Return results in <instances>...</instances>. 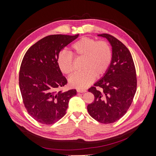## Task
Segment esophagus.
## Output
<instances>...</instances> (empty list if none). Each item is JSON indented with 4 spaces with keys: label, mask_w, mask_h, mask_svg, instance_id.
Segmentation results:
<instances>
[{
    "label": "esophagus",
    "mask_w": 156,
    "mask_h": 156,
    "mask_svg": "<svg viewBox=\"0 0 156 156\" xmlns=\"http://www.w3.org/2000/svg\"><path fill=\"white\" fill-rule=\"evenodd\" d=\"M76 91L78 93H83V92H87V90L83 89V88H78L76 90Z\"/></svg>",
    "instance_id": "34e87169"
}]
</instances>
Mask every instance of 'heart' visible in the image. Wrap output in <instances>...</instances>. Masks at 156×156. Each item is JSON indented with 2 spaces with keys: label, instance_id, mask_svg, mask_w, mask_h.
Instances as JSON below:
<instances>
[{
  "label": "heart",
  "instance_id": "b5f03b06",
  "mask_svg": "<svg viewBox=\"0 0 156 156\" xmlns=\"http://www.w3.org/2000/svg\"><path fill=\"white\" fill-rule=\"evenodd\" d=\"M71 53L75 57H84L82 71L78 72L69 78V85L75 88H83L91 84L95 79L102 76L109 69L112 59L110 45L105 41L84 37L72 44ZM69 53L61 52L57 58V66L66 75L73 72V56Z\"/></svg>",
  "mask_w": 156,
  "mask_h": 156
}]
</instances>
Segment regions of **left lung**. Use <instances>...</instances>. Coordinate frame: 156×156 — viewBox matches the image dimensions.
Returning a JSON list of instances; mask_svg holds the SVG:
<instances>
[{
	"label": "left lung",
	"instance_id": "obj_1",
	"mask_svg": "<svg viewBox=\"0 0 156 156\" xmlns=\"http://www.w3.org/2000/svg\"><path fill=\"white\" fill-rule=\"evenodd\" d=\"M98 36L109 42L112 59L104 76L88 89L95 98L87 110L96 121L109 124L123 116L132 104L136 90V70L132 54L123 44L109 34Z\"/></svg>",
	"mask_w": 156,
	"mask_h": 156
}]
</instances>
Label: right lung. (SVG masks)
<instances>
[{
  "label": "right lung",
  "mask_w": 156,
  "mask_h": 156,
  "mask_svg": "<svg viewBox=\"0 0 156 156\" xmlns=\"http://www.w3.org/2000/svg\"><path fill=\"white\" fill-rule=\"evenodd\" d=\"M78 36L45 37L24 55L19 75L20 91L27 112L40 123L52 125L61 119L69 99L76 94L75 89L59 90L68 81L57 66V58L62 49Z\"/></svg>",
  "instance_id": "add662e5"
}]
</instances>
